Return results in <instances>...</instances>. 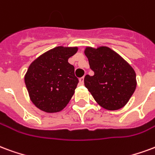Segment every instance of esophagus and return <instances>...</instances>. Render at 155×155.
Segmentation results:
<instances>
[{"label":"esophagus","instance_id":"obj_1","mask_svg":"<svg viewBox=\"0 0 155 155\" xmlns=\"http://www.w3.org/2000/svg\"><path fill=\"white\" fill-rule=\"evenodd\" d=\"M84 77H81L80 78V80H79V81H80V84H84Z\"/></svg>","mask_w":155,"mask_h":155}]
</instances>
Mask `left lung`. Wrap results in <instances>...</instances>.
Instances as JSON below:
<instances>
[{"mask_svg":"<svg viewBox=\"0 0 155 155\" xmlns=\"http://www.w3.org/2000/svg\"><path fill=\"white\" fill-rule=\"evenodd\" d=\"M84 54L94 74L84 76V85L94 100L109 111L126 105L136 88V72L124 58L106 46L86 47Z\"/></svg>","mask_w":155,"mask_h":155,"instance_id":"left-lung-1","label":"left lung"}]
</instances>
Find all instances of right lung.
I'll list each match as a JSON object with an SVG mask.
<instances>
[{
	"instance_id": "1",
	"label": "right lung",
	"mask_w": 155,
	"mask_h": 155,
	"mask_svg": "<svg viewBox=\"0 0 155 155\" xmlns=\"http://www.w3.org/2000/svg\"><path fill=\"white\" fill-rule=\"evenodd\" d=\"M78 47L59 46L47 51L32 61L25 75L30 100L45 113L61 112L66 107L79 80L68 59Z\"/></svg>"
}]
</instances>
